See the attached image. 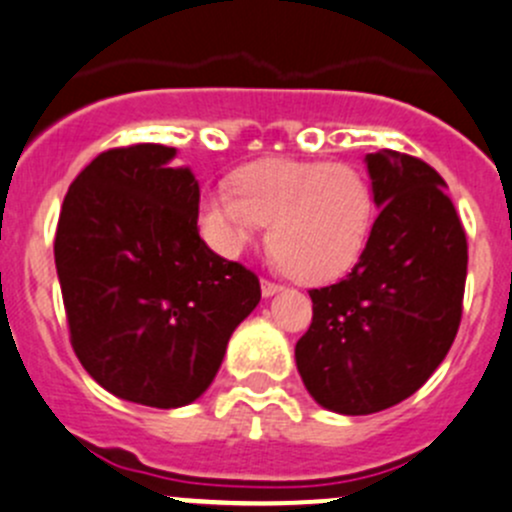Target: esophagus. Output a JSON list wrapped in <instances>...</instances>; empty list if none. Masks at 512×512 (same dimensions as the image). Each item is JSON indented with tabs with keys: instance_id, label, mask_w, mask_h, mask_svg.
Returning <instances> with one entry per match:
<instances>
[{
	"instance_id": "obj_1",
	"label": "esophagus",
	"mask_w": 512,
	"mask_h": 512,
	"mask_svg": "<svg viewBox=\"0 0 512 512\" xmlns=\"http://www.w3.org/2000/svg\"><path fill=\"white\" fill-rule=\"evenodd\" d=\"M280 289H282V285H277V282L262 280V297H272V294H277Z\"/></svg>"
}]
</instances>
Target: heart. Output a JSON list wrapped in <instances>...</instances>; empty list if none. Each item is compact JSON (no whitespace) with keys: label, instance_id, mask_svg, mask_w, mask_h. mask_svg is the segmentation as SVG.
Segmentation results:
<instances>
[{"label":"heart","instance_id":"b5f03b06","mask_svg":"<svg viewBox=\"0 0 512 512\" xmlns=\"http://www.w3.org/2000/svg\"><path fill=\"white\" fill-rule=\"evenodd\" d=\"M374 213V188L352 163L262 158L237 170L235 190L203 195L200 225L220 255L235 257L270 223L267 242L287 275L324 285L356 265Z\"/></svg>","mask_w":512,"mask_h":512}]
</instances>
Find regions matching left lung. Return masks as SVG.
<instances>
[{
  "mask_svg": "<svg viewBox=\"0 0 512 512\" xmlns=\"http://www.w3.org/2000/svg\"><path fill=\"white\" fill-rule=\"evenodd\" d=\"M379 208L359 262L337 285L309 289L312 324L294 347L319 406L366 416L401 404L456 339L468 242L446 180L421 158L366 156Z\"/></svg>",
  "mask_w": 512,
  "mask_h": 512,
  "instance_id": "1",
  "label": "left lung"
}]
</instances>
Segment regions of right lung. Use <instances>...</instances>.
<instances>
[{
  "label": "right lung",
  "instance_id": "1",
  "mask_svg": "<svg viewBox=\"0 0 512 512\" xmlns=\"http://www.w3.org/2000/svg\"><path fill=\"white\" fill-rule=\"evenodd\" d=\"M175 148L103 151L76 175L54 240L71 347L118 399L178 409L218 374L257 307L255 272L198 232L200 185Z\"/></svg>",
  "mask_w": 512,
  "mask_h": 512
}]
</instances>
